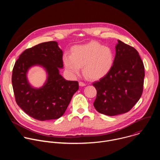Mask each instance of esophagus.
<instances>
[{"instance_id": "esophagus-1", "label": "esophagus", "mask_w": 160, "mask_h": 160, "mask_svg": "<svg viewBox=\"0 0 160 160\" xmlns=\"http://www.w3.org/2000/svg\"><path fill=\"white\" fill-rule=\"evenodd\" d=\"M79 85L81 86V87H83V86H85L86 85H85V83L84 82H79Z\"/></svg>"}]
</instances>
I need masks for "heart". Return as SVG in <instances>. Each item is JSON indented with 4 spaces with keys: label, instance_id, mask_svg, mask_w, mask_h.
Instances as JSON below:
<instances>
[{
    "label": "heart",
    "instance_id": "1",
    "mask_svg": "<svg viewBox=\"0 0 160 160\" xmlns=\"http://www.w3.org/2000/svg\"><path fill=\"white\" fill-rule=\"evenodd\" d=\"M114 58L115 56L110 48L92 41L73 46L71 49V56L64 54L62 61L66 69L72 75H78L80 68L83 67L85 77L90 80H98L106 76L111 70Z\"/></svg>",
    "mask_w": 160,
    "mask_h": 160
}]
</instances>
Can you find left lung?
Wrapping results in <instances>:
<instances>
[{
    "label": "left lung",
    "instance_id": "obj_1",
    "mask_svg": "<svg viewBox=\"0 0 160 160\" xmlns=\"http://www.w3.org/2000/svg\"><path fill=\"white\" fill-rule=\"evenodd\" d=\"M111 70L92 83L97 90L94 106L100 113L115 116L129 111L141 98L144 66L135 49L118 40Z\"/></svg>",
    "mask_w": 160,
    "mask_h": 160
}]
</instances>
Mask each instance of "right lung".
<instances>
[{
	"label": "right lung",
	"instance_id": "1",
	"mask_svg": "<svg viewBox=\"0 0 160 160\" xmlns=\"http://www.w3.org/2000/svg\"><path fill=\"white\" fill-rule=\"evenodd\" d=\"M33 65L43 67L48 74L40 88H33L27 79ZM62 67V51L55 41L39 43L19 56L12 70V84L16 103L27 115L40 121L62 116L79 88L77 81L66 80L60 75L59 68Z\"/></svg>",
	"mask_w": 160,
	"mask_h": 160
}]
</instances>
